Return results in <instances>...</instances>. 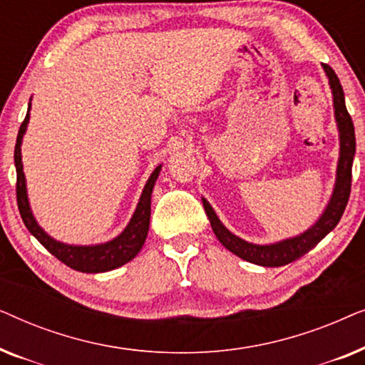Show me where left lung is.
<instances>
[{
    "label": "left lung",
    "mask_w": 365,
    "mask_h": 365,
    "mask_svg": "<svg viewBox=\"0 0 365 365\" xmlns=\"http://www.w3.org/2000/svg\"><path fill=\"white\" fill-rule=\"evenodd\" d=\"M324 71L329 78L331 84L332 96H334V114H336V123L339 128V139H341V153H339L337 163V176L336 186L329 201L326 211L319 217V221L309 227L306 232L299 234L296 237L286 239V241H279L274 244H266V246H259L244 241V239L234 236L231 231L224 227V224L219 221V217L214 212L206 199L202 197V206L206 211L209 222L219 242L222 244L227 251L236 254L237 257L244 261L257 264L264 267H279L286 266V264L296 261L302 257L304 254L316 247L334 227L341 221L344 209L347 206L349 196H351V182H352V163L354 154H356V134H354V123L351 114L347 113L346 99H344V91L339 81L337 74L329 64H322Z\"/></svg>",
    "instance_id": "obj_1"
}]
</instances>
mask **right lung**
Masks as SVG:
<instances>
[{"mask_svg": "<svg viewBox=\"0 0 365 365\" xmlns=\"http://www.w3.org/2000/svg\"><path fill=\"white\" fill-rule=\"evenodd\" d=\"M29 109H31V103H29L26 118L21 123L16 138V146H14V166H16V201L18 209L21 214V219L28 231L53 254L58 257L63 264L68 267L74 269L79 272L96 274V272H106L113 271V269L121 267L138 256L141 251L144 241H146L148 229H149V217H151V194L154 182L159 176L161 166L154 169L151 176H149L146 186L143 189L141 197H139L138 207L134 211L131 221L126 226V229L114 237L113 241H108L104 244H96V246H71V244L59 242L51 236H48L41 227L38 226L36 219H34L31 207H29L28 192H26V179H24L23 173V163H21V141L24 133H26V126L29 121Z\"/></svg>", "mask_w": 365, "mask_h": 365, "instance_id": "right-lung-1", "label": "right lung"}]
</instances>
